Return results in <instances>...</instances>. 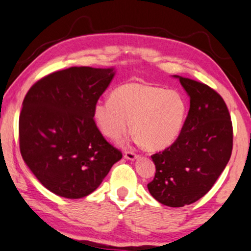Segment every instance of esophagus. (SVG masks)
I'll return each instance as SVG.
<instances>
[{
	"label": "esophagus",
	"mask_w": 251,
	"mask_h": 251,
	"mask_svg": "<svg viewBox=\"0 0 251 251\" xmlns=\"http://www.w3.org/2000/svg\"><path fill=\"white\" fill-rule=\"evenodd\" d=\"M125 157L127 158V160H135L136 157H138V154H135L134 151H125Z\"/></svg>",
	"instance_id": "obj_1"
}]
</instances>
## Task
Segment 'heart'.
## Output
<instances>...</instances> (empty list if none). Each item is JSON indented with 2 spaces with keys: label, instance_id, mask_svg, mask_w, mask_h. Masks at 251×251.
<instances>
[{
  "label": "heart",
  "instance_id": "obj_1",
  "mask_svg": "<svg viewBox=\"0 0 251 251\" xmlns=\"http://www.w3.org/2000/svg\"><path fill=\"white\" fill-rule=\"evenodd\" d=\"M188 104L179 91L140 82H128L113 90L111 100L94 106V120L106 138L119 141L131 127L145 148L169 146L182 131Z\"/></svg>",
  "mask_w": 251,
  "mask_h": 251
}]
</instances>
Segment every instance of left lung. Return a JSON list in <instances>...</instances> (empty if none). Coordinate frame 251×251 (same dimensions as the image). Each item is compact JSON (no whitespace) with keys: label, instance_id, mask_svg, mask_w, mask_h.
Listing matches in <instances>:
<instances>
[{"label":"left lung","instance_id":"8db88e82","mask_svg":"<svg viewBox=\"0 0 251 251\" xmlns=\"http://www.w3.org/2000/svg\"><path fill=\"white\" fill-rule=\"evenodd\" d=\"M175 76L190 96V109L175 142L151 155L156 171L147 186L161 204L182 207L204 197L226 168L233 149V125L217 91Z\"/></svg>","mask_w":251,"mask_h":251}]
</instances>
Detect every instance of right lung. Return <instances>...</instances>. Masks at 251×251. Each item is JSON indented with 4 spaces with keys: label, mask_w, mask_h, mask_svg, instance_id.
<instances>
[{
    "label": "right lung",
    "mask_w": 251,
    "mask_h": 251,
    "mask_svg": "<svg viewBox=\"0 0 251 251\" xmlns=\"http://www.w3.org/2000/svg\"><path fill=\"white\" fill-rule=\"evenodd\" d=\"M113 75L112 68L71 67L44 76L25 95L18 125L21 154L55 195H90L123 157L94 120L95 104Z\"/></svg>",
    "instance_id": "add662e5"
}]
</instances>
